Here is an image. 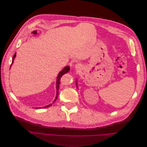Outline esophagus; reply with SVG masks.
<instances>
[{
  "label": "esophagus",
  "mask_w": 147,
  "mask_h": 147,
  "mask_svg": "<svg viewBox=\"0 0 147 147\" xmlns=\"http://www.w3.org/2000/svg\"><path fill=\"white\" fill-rule=\"evenodd\" d=\"M83 68V66L81 65V64H76L75 66V69L77 71H81V70Z\"/></svg>",
  "instance_id": "34e87169"
}]
</instances>
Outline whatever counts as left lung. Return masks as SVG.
I'll return each instance as SVG.
<instances>
[{
	"instance_id": "8db88e82",
	"label": "left lung",
	"mask_w": 147,
	"mask_h": 147,
	"mask_svg": "<svg viewBox=\"0 0 147 147\" xmlns=\"http://www.w3.org/2000/svg\"><path fill=\"white\" fill-rule=\"evenodd\" d=\"M76 87H78V86H77V81H76Z\"/></svg>"
}]
</instances>
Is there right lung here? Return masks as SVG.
Listing matches in <instances>:
<instances>
[{
  "mask_svg": "<svg viewBox=\"0 0 147 147\" xmlns=\"http://www.w3.org/2000/svg\"><path fill=\"white\" fill-rule=\"evenodd\" d=\"M32 34H37V31H36V30L33 31V32H32ZM16 57V53H15L14 55H13V57H12V61L11 66H12V65L13 64V60H14ZM10 68H11V67H10ZM69 70H70V67H69V66H65V67L63 69L61 70V71L59 73V74H58V75H57V80H56V90H57V92H56V96H55V98L54 102H53V103L55 100H56L57 99L58 94H59V85H60V78H61V76H62L64 74L67 73V72L69 71ZM52 105H53V104H50V105H47V106H45V107H42V108H47V107H51V106ZM39 108H40V107H39Z\"/></svg>",
  "mask_w": 147,
  "mask_h": 147,
  "instance_id": "1",
  "label": "right lung"
}]
</instances>
